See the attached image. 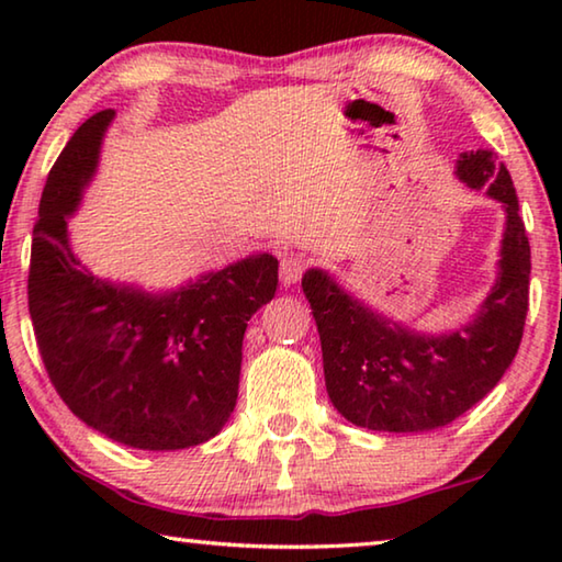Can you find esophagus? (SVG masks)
<instances>
[{"instance_id":"obj_1","label":"esophagus","mask_w":562,"mask_h":562,"mask_svg":"<svg viewBox=\"0 0 562 562\" xmlns=\"http://www.w3.org/2000/svg\"><path fill=\"white\" fill-rule=\"evenodd\" d=\"M304 270H307V260H304V255H300V252L282 255L280 282L284 284V288H292V284L302 278Z\"/></svg>"}]
</instances>
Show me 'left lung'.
I'll return each mask as SVG.
<instances>
[{"instance_id":"1","label":"left lung","mask_w":562,"mask_h":562,"mask_svg":"<svg viewBox=\"0 0 562 562\" xmlns=\"http://www.w3.org/2000/svg\"><path fill=\"white\" fill-rule=\"evenodd\" d=\"M469 188H486L506 207L498 280L465 327L429 337L376 315L325 270L304 272L302 290L317 322L327 394L361 429L414 434L451 424L506 374L528 312L530 245L508 168L493 150L456 160Z\"/></svg>"}]
</instances>
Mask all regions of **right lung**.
Returning <instances> with one entry per match:
<instances>
[{"label":"right lung","mask_w":562,"mask_h":562,"mask_svg":"<svg viewBox=\"0 0 562 562\" xmlns=\"http://www.w3.org/2000/svg\"><path fill=\"white\" fill-rule=\"evenodd\" d=\"M113 111L81 123L46 178L30 262V315L64 404L109 439L146 451L198 446L237 402L247 322L278 290L262 252L148 294L113 284L76 258L66 217L97 173Z\"/></svg>","instance_id":"obj_1"}]
</instances>
